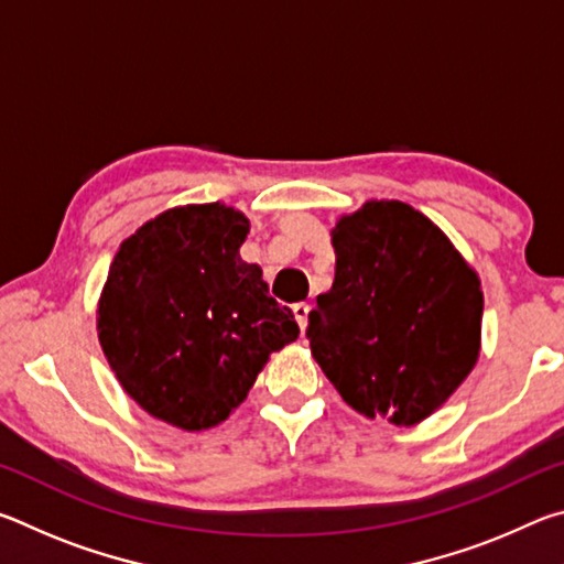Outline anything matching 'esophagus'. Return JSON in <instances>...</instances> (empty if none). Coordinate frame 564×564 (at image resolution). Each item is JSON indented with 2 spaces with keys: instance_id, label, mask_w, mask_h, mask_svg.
<instances>
[{
  "instance_id": "1",
  "label": "esophagus",
  "mask_w": 564,
  "mask_h": 564,
  "mask_svg": "<svg viewBox=\"0 0 564 564\" xmlns=\"http://www.w3.org/2000/svg\"><path fill=\"white\" fill-rule=\"evenodd\" d=\"M308 313H311V305L308 303H293V316L295 321H299L301 330H305V326H308Z\"/></svg>"
}]
</instances>
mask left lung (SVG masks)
<instances>
[{
    "mask_svg": "<svg viewBox=\"0 0 564 564\" xmlns=\"http://www.w3.org/2000/svg\"><path fill=\"white\" fill-rule=\"evenodd\" d=\"M330 236L336 279L305 328L313 358L352 410L415 425L475 366L480 281L441 228L408 204L368 202Z\"/></svg>",
    "mask_w": 564,
    "mask_h": 564,
    "instance_id": "1",
    "label": "left lung"
}]
</instances>
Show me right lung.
I'll return each instance as SVG.
<instances>
[{
  "mask_svg": "<svg viewBox=\"0 0 564 564\" xmlns=\"http://www.w3.org/2000/svg\"><path fill=\"white\" fill-rule=\"evenodd\" d=\"M248 218L221 204L171 208L119 246L99 343L121 388L164 423L206 431L243 403L265 360L299 338L293 311L241 261Z\"/></svg>",
  "mask_w": 564,
  "mask_h": 564,
  "instance_id": "1",
  "label": "right lung"
}]
</instances>
